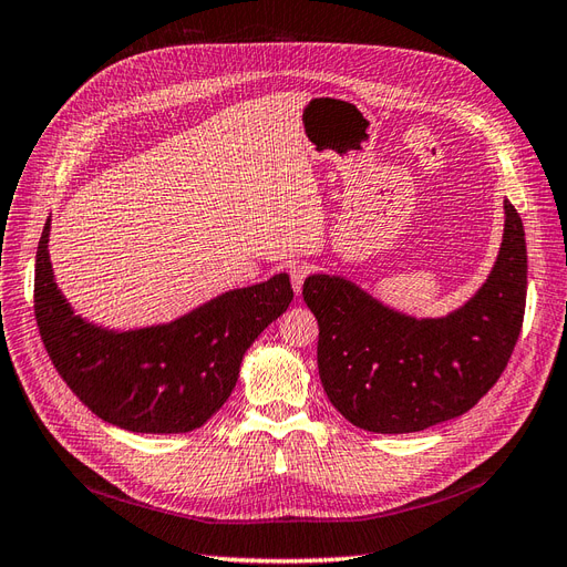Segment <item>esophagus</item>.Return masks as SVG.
Masks as SVG:
<instances>
[{
	"label": "esophagus",
	"instance_id": "obj_1",
	"mask_svg": "<svg viewBox=\"0 0 567 567\" xmlns=\"http://www.w3.org/2000/svg\"><path fill=\"white\" fill-rule=\"evenodd\" d=\"M309 272H311L309 264H292V266H289V280H292V289L297 295H301L303 280L309 278Z\"/></svg>",
	"mask_w": 567,
	"mask_h": 567
}]
</instances>
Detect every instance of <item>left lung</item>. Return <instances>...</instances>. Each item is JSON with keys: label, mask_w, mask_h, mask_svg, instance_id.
I'll return each instance as SVG.
<instances>
[{"label": "left lung", "mask_w": 567, "mask_h": 567, "mask_svg": "<svg viewBox=\"0 0 567 567\" xmlns=\"http://www.w3.org/2000/svg\"><path fill=\"white\" fill-rule=\"evenodd\" d=\"M504 239L477 292L442 318L382 303L342 275L313 272L303 301L318 318V373L351 425L403 434L471 411L504 373L523 328L525 228L504 202Z\"/></svg>", "instance_id": "1"}]
</instances>
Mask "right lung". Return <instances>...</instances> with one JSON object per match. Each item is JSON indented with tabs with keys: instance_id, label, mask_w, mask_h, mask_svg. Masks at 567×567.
Returning <instances> with one entry per match:
<instances>
[{
	"instance_id": "add662e5",
	"label": "right lung",
	"mask_w": 567,
	"mask_h": 567,
	"mask_svg": "<svg viewBox=\"0 0 567 567\" xmlns=\"http://www.w3.org/2000/svg\"><path fill=\"white\" fill-rule=\"evenodd\" d=\"M47 218L35 258V318L73 394L106 423L147 434L202 427L233 394L254 339L292 303L289 275L228 289L158 326L111 330L75 316L50 261Z\"/></svg>"
}]
</instances>
